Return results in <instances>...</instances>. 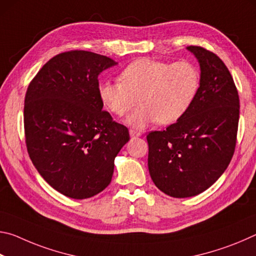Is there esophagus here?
<instances>
[{"instance_id":"1","label":"esophagus","mask_w":256,"mask_h":256,"mask_svg":"<svg viewBox=\"0 0 256 256\" xmlns=\"http://www.w3.org/2000/svg\"><path fill=\"white\" fill-rule=\"evenodd\" d=\"M130 136H131V138H138V136H141V133H140V132L134 131V130H130Z\"/></svg>"}]
</instances>
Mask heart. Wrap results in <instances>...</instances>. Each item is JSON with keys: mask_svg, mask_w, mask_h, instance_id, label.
I'll list each match as a JSON object with an SVG mask.
<instances>
[{"mask_svg": "<svg viewBox=\"0 0 256 256\" xmlns=\"http://www.w3.org/2000/svg\"><path fill=\"white\" fill-rule=\"evenodd\" d=\"M120 82L104 81L98 96L110 114L122 118L136 106L128 123L144 128L154 122H177L192 105L200 86L198 68L188 60L170 63L148 58L130 63L120 73Z\"/></svg>", "mask_w": 256, "mask_h": 256, "instance_id": "heart-1", "label": "heart"}]
</instances>
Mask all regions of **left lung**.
Instances as JSON below:
<instances>
[{
  "label": "left lung",
  "mask_w": 256,
  "mask_h": 256,
  "mask_svg": "<svg viewBox=\"0 0 256 256\" xmlns=\"http://www.w3.org/2000/svg\"><path fill=\"white\" fill-rule=\"evenodd\" d=\"M200 63V86L186 114L164 131L146 136L154 185L172 198L209 188L235 152L240 97L230 72L214 53L188 46Z\"/></svg>",
  "instance_id": "8db88e82"
}]
</instances>
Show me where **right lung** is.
<instances>
[{
  "label": "right lung",
  "mask_w": 256,
  "mask_h": 256,
  "mask_svg": "<svg viewBox=\"0 0 256 256\" xmlns=\"http://www.w3.org/2000/svg\"><path fill=\"white\" fill-rule=\"evenodd\" d=\"M115 64L92 52H64L40 68L26 92L29 157L52 188L71 198L105 190L115 157L130 140L128 128L102 110L98 96V76Z\"/></svg>",
  "instance_id": "add662e5"
}]
</instances>
